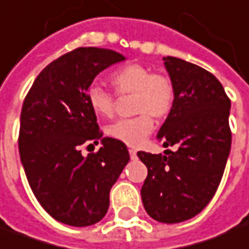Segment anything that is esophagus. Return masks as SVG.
<instances>
[{"instance_id":"1","label":"esophagus","mask_w":249,"mask_h":249,"mask_svg":"<svg viewBox=\"0 0 249 249\" xmlns=\"http://www.w3.org/2000/svg\"><path fill=\"white\" fill-rule=\"evenodd\" d=\"M128 153H130V157H131V160H134V158H137V151L133 149L128 150Z\"/></svg>"}]
</instances>
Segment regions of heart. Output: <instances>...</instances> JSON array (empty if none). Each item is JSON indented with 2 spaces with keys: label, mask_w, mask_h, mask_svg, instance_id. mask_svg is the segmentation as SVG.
I'll return each instance as SVG.
<instances>
[{
  "label": "heart",
  "mask_w": 249,
  "mask_h": 249,
  "mask_svg": "<svg viewBox=\"0 0 249 249\" xmlns=\"http://www.w3.org/2000/svg\"><path fill=\"white\" fill-rule=\"evenodd\" d=\"M115 92L121 96L134 95L133 111L139 115L121 119L111 124L107 133L111 138L130 147H139L153 131L156 119L166 118L174 105L176 91L170 77L154 73L142 64H127L110 76ZM91 110L100 116H112L115 111V96L100 86L93 84L87 89Z\"/></svg>",
  "instance_id": "b5f03b06"
}]
</instances>
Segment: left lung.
<instances>
[{
  "label": "left lung",
  "mask_w": 249,
  "mask_h": 249,
  "mask_svg": "<svg viewBox=\"0 0 249 249\" xmlns=\"http://www.w3.org/2000/svg\"><path fill=\"white\" fill-rule=\"evenodd\" d=\"M163 61L176 98L157 138L177 150L138 151L147 167L141 195L150 217L174 224L198 214L217 190L232 142L231 100L211 72L172 56Z\"/></svg>",
  "instance_id": "8db88e82"
}]
</instances>
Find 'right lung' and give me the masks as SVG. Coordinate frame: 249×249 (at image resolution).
<instances>
[{
    "instance_id": "obj_1",
    "label": "right lung",
    "mask_w": 249,
    "mask_h": 249,
    "mask_svg": "<svg viewBox=\"0 0 249 249\" xmlns=\"http://www.w3.org/2000/svg\"><path fill=\"white\" fill-rule=\"evenodd\" d=\"M124 56L105 48H76L38 73L25 96L18 150L33 195L60 223L88 227L108 211L110 190L130 161L126 144L102 138L87 100L93 79ZM102 147L87 157L83 144Z\"/></svg>"
}]
</instances>
